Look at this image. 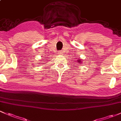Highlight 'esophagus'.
<instances>
[{
    "label": "esophagus",
    "mask_w": 121,
    "mask_h": 121,
    "mask_svg": "<svg viewBox=\"0 0 121 121\" xmlns=\"http://www.w3.org/2000/svg\"><path fill=\"white\" fill-rule=\"evenodd\" d=\"M58 54H59V55H62V54H63V52H62V51H59V52H58Z\"/></svg>",
    "instance_id": "obj_1"
}]
</instances>
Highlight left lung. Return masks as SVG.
Segmentation results:
<instances>
[{
	"label": "left lung",
	"mask_w": 121,
	"mask_h": 121,
	"mask_svg": "<svg viewBox=\"0 0 121 121\" xmlns=\"http://www.w3.org/2000/svg\"><path fill=\"white\" fill-rule=\"evenodd\" d=\"M77 62L79 63V64H81V63H82V60L80 59H79L77 60Z\"/></svg>",
	"instance_id": "1"
}]
</instances>
